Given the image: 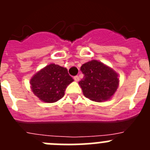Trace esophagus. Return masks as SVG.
Instances as JSON below:
<instances>
[{
	"label": "esophagus",
	"instance_id": "1",
	"mask_svg": "<svg viewBox=\"0 0 150 150\" xmlns=\"http://www.w3.org/2000/svg\"><path fill=\"white\" fill-rule=\"evenodd\" d=\"M74 80H75V81H76V82H78L79 80V77L78 76H74Z\"/></svg>",
	"mask_w": 150,
	"mask_h": 150
}]
</instances>
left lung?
<instances>
[{
	"mask_svg": "<svg viewBox=\"0 0 150 150\" xmlns=\"http://www.w3.org/2000/svg\"><path fill=\"white\" fill-rule=\"evenodd\" d=\"M80 70L84 76L79 84L83 95L90 100L98 102L107 100L117 89L118 74L101 62L92 60L83 64Z\"/></svg>",
	"mask_w": 150,
	"mask_h": 150,
	"instance_id": "1",
	"label": "left lung"
}]
</instances>
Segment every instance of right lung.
<instances>
[{
    "instance_id": "1",
    "label": "right lung",
    "mask_w": 150,
    "mask_h": 150,
    "mask_svg": "<svg viewBox=\"0 0 150 150\" xmlns=\"http://www.w3.org/2000/svg\"><path fill=\"white\" fill-rule=\"evenodd\" d=\"M73 81L67 68L51 64L31 78L30 85L34 94L41 100L52 103L62 98L65 88Z\"/></svg>"
}]
</instances>
